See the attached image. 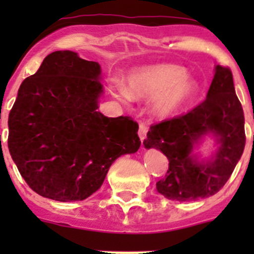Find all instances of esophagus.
<instances>
[{
	"label": "esophagus",
	"mask_w": 254,
	"mask_h": 254,
	"mask_svg": "<svg viewBox=\"0 0 254 254\" xmlns=\"http://www.w3.org/2000/svg\"><path fill=\"white\" fill-rule=\"evenodd\" d=\"M146 133H147V125L145 122H141L140 126H138V136H140L141 142L143 143L145 138H146Z\"/></svg>",
	"instance_id": "34e87169"
}]
</instances>
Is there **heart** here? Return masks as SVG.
Wrapping results in <instances>:
<instances>
[{
  "instance_id": "1",
  "label": "heart",
  "mask_w": 254,
  "mask_h": 254,
  "mask_svg": "<svg viewBox=\"0 0 254 254\" xmlns=\"http://www.w3.org/2000/svg\"><path fill=\"white\" fill-rule=\"evenodd\" d=\"M197 84L177 64H163L141 67L128 75V89L120 87L125 99L155 98L154 111L159 116H169L193 99Z\"/></svg>"
}]
</instances>
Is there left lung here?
<instances>
[{
	"label": "left lung",
	"instance_id": "left-lung-1",
	"mask_svg": "<svg viewBox=\"0 0 254 254\" xmlns=\"http://www.w3.org/2000/svg\"><path fill=\"white\" fill-rule=\"evenodd\" d=\"M207 133L217 137L219 149L210 161L198 162L193 146ZM143 145L160 150L169 160L167 174L156 183L164 197L186 202L217 193L246 146L243 108L230 68L217 64L206 99L188 113L152 125Z\"/></svg>",
	"mask_w": 254,
	"mask_h": 254
}]
</instances>
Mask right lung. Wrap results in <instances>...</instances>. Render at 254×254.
Masks as SVG:
<instances>
[{
    "mask_svg": "<svg viewBox=\"0 0 254 254\" xmlns=\"http://www.w3.org/2000/svg\"><path fill=\"white\" fill-rule=\"evenodd\" d=\"M100 73L98 62L57 51L20 85L8 114V150L40 196L82 201L99 190L117 158L140 147L137 122L98 112Z\"/></svg>",
    "mask_w": 254,
    "mask_h": 254,
    "instance_id": "obj_1",
    "label": "right lung"
}]
</instances>
